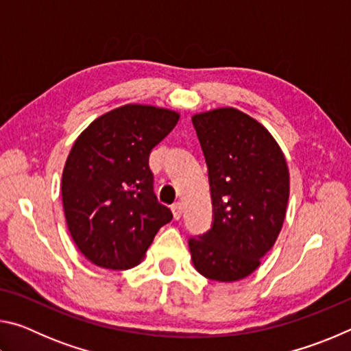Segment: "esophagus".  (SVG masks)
Masks as SVG:
<instances>
[{"label": "esophagus", "instance_id": "34e87169", "mask_svg": "<svg viewBox=\"0 0 351 351\" xmlns=\"http://www.w3.org/2000/svg\"><path fill=\"white\" fill-rule=\"evenodd\" d=\"M171 212H173L175 219H180L181 215H182V203H180V201H178V203H175L173 206H171Z\"/></svg>", "mask_w": 351, "mask_h": 351}]
</instances>
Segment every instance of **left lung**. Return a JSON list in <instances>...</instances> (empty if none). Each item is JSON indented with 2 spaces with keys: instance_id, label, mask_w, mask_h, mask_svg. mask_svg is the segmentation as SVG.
Here are the masks:
<instances>
[{
  "instance_id": "1",
  "label": "left lung",
  "mask_w": 351,
  "mask_h": 351,
  "mask_svg": "<svg viewBox=\"0 0 351 351\" xmlns=\"http://www.w3.org/2000/svg\"><path fill=\"white\" fill-rule=\"evenodd\" d=\"M213 204L209 232L189 240L192 263L217 282L241 280L274 246L287 215L289 171L268 130L232 106L192 116Z\"/></svg>"
}]
</instances>
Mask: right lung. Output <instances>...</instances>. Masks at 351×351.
Masks as SVG:
<instances>
[{"label": "right lung", "instance_id": "1", "mask_svg": "<svg viewBox=\"0 0 351 351\" xmlns=\"http://www.w3.org/2000/svg\"><path fill=\"white\" fill-rule=\"evenodd\" d=\"M178 121V111L128 104L99 116L75 139L63 167L62 201L69 234L91 263L133 268L171 221L153 193L148 156Z\"/></svg>", "mask_w": 351, "mask_h": 351}]
</instances>
